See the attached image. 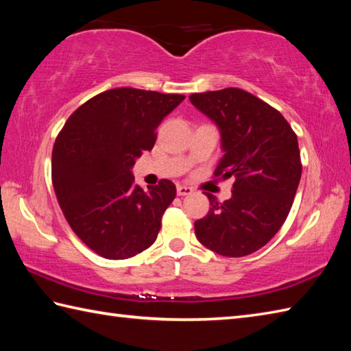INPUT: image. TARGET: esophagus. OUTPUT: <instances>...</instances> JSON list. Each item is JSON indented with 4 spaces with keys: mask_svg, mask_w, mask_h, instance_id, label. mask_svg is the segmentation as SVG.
<instances>
[{
    "mask_svg": "<svg viewBox=\"0 0 351 351\" xmlns=\"http://www.w3.org/2000/svg\"><path fill=\"white\" fill-rule=\"evenodd\" d=\"M176 193H178V196H189L193 193V189L187 187V185H178Z\"/></svg>",
    "mask_w": 351,
    "mask_h": 351,
    "instance_id": "obj_1",
    "label": "esophagus"
}]
</instances>
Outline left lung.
Returning <instances> with one entry per match:
<instances>
[{
    "instance_id": "1",
    "label": "left lung",
    "mask_w": 351,
    "mask_h": 351,
    "mask_svg": "<svg viewBox=\"0 0 351 351\" xmlns=\"http://www.w3.org/2000/svg\"><path fill=\"white\" fill-rule=\"evenodd\" d=\"M193 106L219 125L225 155L214 180H234L232 197L195 221L197 240L221 256L259 250L278 234L302 176L295 132L278 110L237 87L190 95Z\"/></svg>"
}]
</instances>
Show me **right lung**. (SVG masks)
Returning <instances> with one entry per match:
<instances>
[{"instance_id":"right-lung-1","label":"right lung","mask_w":351,"mask_h":351,"mask_svg":"<svg viewBox=\"0 0 351 351\" xmlns=\"http://www.w3.org/2000/svg\"><path fill=\"white\" fill-rule=\"evenodd\" d=\"M184 99L111 88L80 106L58 132L51 164L58 205L73 232L99 256H136L156 240L176 187L161 180L145 193L134 184L131 167L152 151L158 125Z\"/></svg>"}]
</instances>
